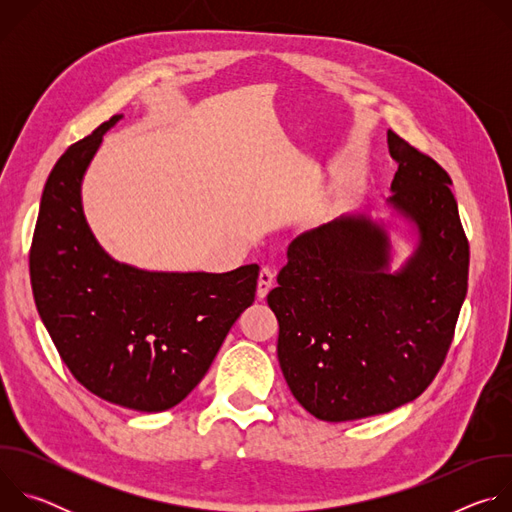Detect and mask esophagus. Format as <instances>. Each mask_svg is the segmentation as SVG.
<instances>
[{"label":"esophagus","instance_id":"obj_1","mask_svg":"<svg viewBox=\"0 0 512 512\" xmlns=\"http://www.w3.org/2000/svg\"><path fill=\"white\" fill-rule=\"evenodd\" d=\"M273 281H275V271L271 267H263L259 273V279H257V298L263 300L269 294V289L273 287Z\"/></svg>","mask_w":512,"mask_h":512}]
</instances>
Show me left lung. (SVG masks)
I'll return each instance as SVG.
<instances>
[{
	"label": "left lung",
	"mask_w": 512,
	"mask_h": 512,
	"mask_svg": "<svg viewBox=\"0 0 512 512\" xmlns=\"http://www.w3.org/2000/svg\"><path fill=\"white\" fill-rule=\"evenodd\" d=\"M399 164L389 204L417 249L389 271L391 241L367 214H344L289 243L267 304L289 391L322 421H352L417 399L442 369L468 291L470 247L452 178L389 129Z\"/></svg>",
	"instance_id": "obj_1"
}]
</instances>
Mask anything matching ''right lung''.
Masks as SVG:
<instances>
[{"label": "right lung", "mask_w": 512, "mask_h": 512, "mask_svg": "<svg viewBox=\"0 0 512 512\" xmlns=\"http://www.w3.org/2000/svg\"><path fill=\"white\" fill-rule=\"evenodd\" d=\"M113 115L52 168L30 247L38 314L85 389L135 411L178 405L206 375L241 312L259 265L229 273L143 271L111 259L81 204L83 176Z\"/></svg>", "instance_id": "right-lung-1"}]
</instances>
